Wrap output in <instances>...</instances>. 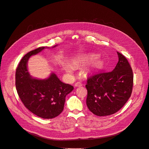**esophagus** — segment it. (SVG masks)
<instances>
[{"label":"esophagus","mask_w":149,"mask_h":149,"mask_svg":"<svg viewBox=\"0 0 149 149\" xmlns=\"http://www.w3.org/2000/svg\"><path fill=\"white\" fill-rule=\"evenodd\" d=\"M82 85V84L80 82H77V83L75 84V86L76 87H79V86H81Z\"/></svg>","instance_id":"esophagus-1"}]
</instances>
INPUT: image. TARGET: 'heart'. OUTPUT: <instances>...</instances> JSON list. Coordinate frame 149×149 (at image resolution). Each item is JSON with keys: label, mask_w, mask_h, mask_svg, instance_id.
Segmentation results:
<instances>
[{"label": "heart", "mask_w": 149, "mask_h": 149, "mask_svg": "<svg viewBox=\"0 0 149 149\" xmlns=\"http://www.w3.org/2000/svg\"><path fill=\"white\" fill-rule=\"evenodd\" d=\"M96 56L95 54H90V55H89L88 56H86V57H77V58H75L73 59V64L75 65H81L82 64L94 60L95 58H96ZM101 63L100 61L95 60L93 62V63L92 64V66L93 68H97L101 65ZM64 69L68 72H71L72 71V66L70 64H68V63H66L64 65Z\"/></svg>", "instance_id": "obj_1"}]
</instances>
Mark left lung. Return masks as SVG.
Returning <instances> with one entry per match:
<instances>
[{"instance_id":"1","label":"left lung","mask_w":149,"mask_h":149,"mask_svg":"<svg viewBox=\"0 0 149 149\" xmlns=\"http://www.w3.org/2000/svg\"><path fill=\"white\" fill-rule=\"evenodd\" d=\"M119 61L113 71L98 72L88 78L86 105L94 115L104 116L119 111L131 96L133 74L126 58L117 52Z\"/></svg>"}]
</instances>
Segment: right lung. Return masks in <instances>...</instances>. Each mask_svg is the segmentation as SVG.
<instances>
[{"instance_id":"obj_1","label":"right lung","mask_w":149,"mask_h":149,"mask_svg":"<svg viewBox=\"0 0 149 149\" xmlns=\"http://www.w3.org/2000/svg\"><path fill=\"white\" fill-rule=\"evenodd\" d=\"M45 48L38 47L22 58L16 68V88L22 102L31 112L43 119H52L63 112L65 97L74 87L62 82L54 73L45 79L31 77L27 61Z\"/></svg>"}]
</instances>
